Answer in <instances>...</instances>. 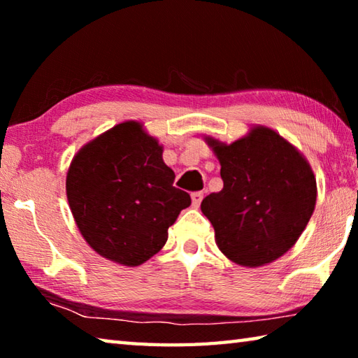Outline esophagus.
Masks as SVG:
<instances>
[{
	"label": "esophagus",
	"instance_id": "esophagus-1",
	"mask_svg": "<svg viewBox=\"0 0 358 358\" xmlns=\"http://www.w3.org/2000/svg\"><path fill=\"white\" fill-rule=\"evenodd\" d=\"M191 199H192V207H199V205H201V202H202V199H203V192L202 191H196V192H192L191 194Z\"/></svg>",
	"mask_w": 358,
	"mask_h": 358
}]
</instances>
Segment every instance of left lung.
I'll return each mask as SVG.
<instances>
[{
  "label": "left lung",
  "instance_id": "left-lung-1",
  "mask_svg": "<svg viewBox=\"0 0 358 358\" xmlns=\"http://www.w3.org/2000/svg\"><path fill=\"white\" fill-rule=\"evenodd\" d=\"M224 187L202 201L216 243L235 264L260 266L289 251L316 205V178L287 141L268 128L224 145L208 138Z\"/></svg>",
  "mask_w": 358,
  "mask_h": 358
}]
</instances>
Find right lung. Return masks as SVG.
I'll list each match as a JSON object with an SVG mask.
<instances>
[{
  "mask_svg": "<svg viewBox=\"0 0 358 358\" xmlns=\"http://www.w3.org/2000/svg\"><path fill=\"white\" fill-rule=\"evenodd\" d=\"M173 180L159 143L126 121L78 151L66 192L87 243L102 257L136 266L166 245L167 229L191 205Z\"/></svg>",
  "mask_w": 358,
  "mask_h": 358,
  "instance_id": "right-lung-1",
  "label": "right lung"
}]
</instances>
